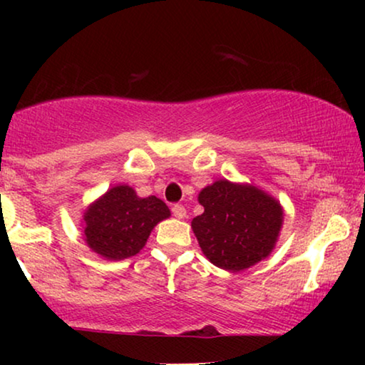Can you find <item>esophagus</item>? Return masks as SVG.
<instances>
[{"instance_id": "1", "label": "esophagus", "mask_w": 365, "mask_h": 365, "mask_svg": "<svg viewBox=\"0 0 365 365\" xmlns=\"http://www.w3.org/2000/svg\"><path fill=\"white\" fill-rule=\"evenodd\" d=\"M171 211H173L174 217H178V219L186 217V209H184L182 204H174V206L171 207Z\"/></svg>"}]
</instances>
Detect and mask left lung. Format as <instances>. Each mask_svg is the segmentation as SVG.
Segmentation results:
<instances>
[{
    "mask_svg": "<svg viewBox=\"0 0 365 365\" xmlns=\"http://www.w3.org/2000/svg\"><path fill=\"white\" fill-rule=\"evenodd\" d=\"M204 207L192 219L204 256L226 271H244L266 259L276 246L284 211L277 199L252 184L219 179L199 192Z\"/></svg>",
    "mask_w": 365,
    "mask_h": 365,
    "instance_id": "8db88e82",
    "label": "left lung"
}]
</instances>
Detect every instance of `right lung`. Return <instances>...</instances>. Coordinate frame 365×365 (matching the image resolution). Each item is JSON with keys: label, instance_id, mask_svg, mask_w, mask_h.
<instances>
[{"label": "right lung", "instance_id": "obj_1", "mask_svg": "<svg viewBox=\"0 0 365 365\" xmlns=\"http://www.w3.org/2000/svg\"><path fill=\"white\" fill-rule=\"evenodd\" d=\"M171 211L156 196L139 197L119 184L96 199L84 212V241L108 261H123L141 251L158 222Z\"/></svg>", "mask_w": 365, "mask_h": 365}]
</instances>
